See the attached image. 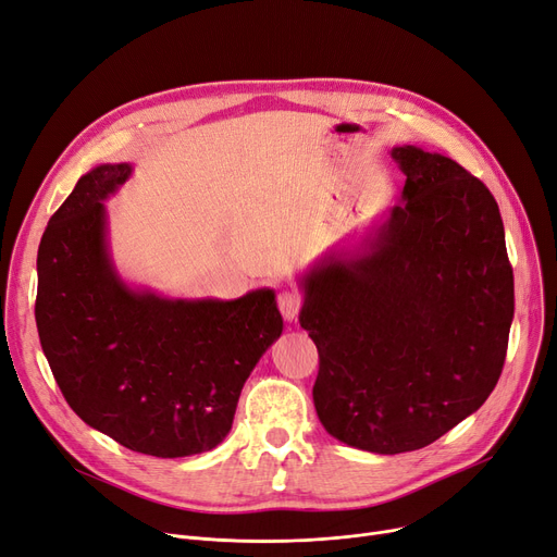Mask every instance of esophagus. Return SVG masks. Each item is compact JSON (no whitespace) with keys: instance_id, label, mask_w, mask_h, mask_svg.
<instances>
[{"instance_id":"1","label":"esophagus","mask_w":557,"mask_h":557,"mask_svg":"<svg viewBox=\"0 0 557 557\" xmlns=\"http://www.w3.org/2000/svg\"><path fill=\"white\" fill-rule=\"evenodd\" d=\"M300 305H302V298H300V294H296V290H282V294L277 296V307L286 320L298 318Z\"/></svg>"}]
</instances>
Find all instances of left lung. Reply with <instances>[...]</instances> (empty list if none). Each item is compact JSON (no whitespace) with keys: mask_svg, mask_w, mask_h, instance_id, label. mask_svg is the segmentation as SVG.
<instances>
[{"mask_svg":"<svg viewBox=\"0 0 557 557\" xmlns=\"http://www.w3.org/2000/svg\"><path fill=\"white\" fill-rule=\"evenodd\" d=\"M401 202L355 250L300 277L318 347L313 406L336 441L372 454L431 445L499 382L515 315L504 221L458 162L395 146Z\"/></svg>","mask_w":557,"mask_h":557,"instance_id":"left-lung-1","label":"left lung"}]
</instances>
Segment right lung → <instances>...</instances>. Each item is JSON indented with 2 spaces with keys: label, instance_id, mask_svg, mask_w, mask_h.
Wrapping results in <instances>:
<instances>
[{
  "label": "right lung",
  "instance_id": "obj_1",
  "mask_svg": "<svg viewBox=\"0 0 557 557\" xmlns=\"http://www.w3.org/2000/svg\"><path fill=\"white\" fill-rule=\"evenodd\" d=\"M128 162L87 171L38 248L36 325L72 411L112 441L158 458L210 451L232 429L246 379L280 338L273 288L237 300L133 288L108 250L103 200Z\"/></svg>",
  "mask_w": 557,
  "mask_h": 557
}]
</instances>
